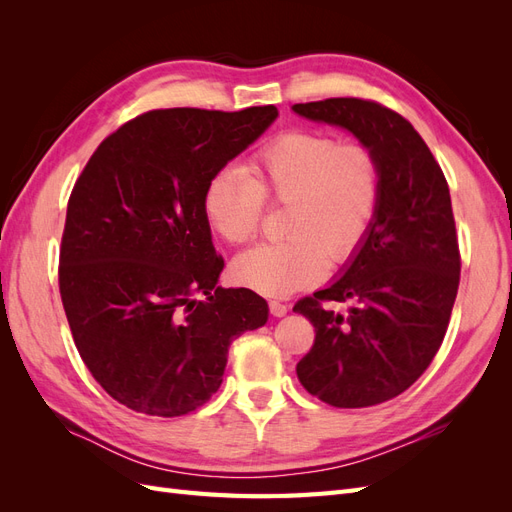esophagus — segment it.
<instances>
[{
	"label": "esophagus",
	"instance_id": "1",
	"mask_svg": "<svg viewBox=\"0 0 512 512\" xmlns=\"http://www.w3.org/2000/svg\"><path fill=\"white\" fill-rule=\"evenodd\" d=\"M269 309H271V314H273L275 318H282V316H286V312H288V305L282 303V301H269Z\"/></svg>",
	"mask_w": 512,
	"mask_h": 512
}]
</instances>
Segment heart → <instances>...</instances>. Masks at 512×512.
<instances>
[{"label":"heart","mask_w":512,"mask_h":512,"mask_svg":"<svg viewBox=\"0 0 512 512\" xmlns=\"http://www.w3.org/2000/svg\"><path fill=\"white\" fill-rule=\"evenodd\" d=\"M211 175L203 211L230 245L252 241L265 203L288 207L280 243H267L232 262V277L267 297H286L316 284L327 265H344L369 237L382 200V164L363 143H339L314 130L273 136L247 162Z\"/></svg>","instance_id":"1"}]
</instances>
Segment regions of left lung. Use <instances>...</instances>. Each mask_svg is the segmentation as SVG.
Returning a JSON list of instances; mask_svg holds the SVG:
<instances>
[{"label":"left lung","mask_w":512,"mask_h":512,"mask_svg":"<svg viewBox=\"0 0 512 512\" xmlns=\"http://www.w3.org/2000/svg\"><path fill=\"white\" fill-rule=\"evenodd\" d=\"M292 111L350 130L382 164L378 218L361 250L333 286L292 307L316 331L297 363L305 391L335 408L376 406L423 376L446 335L461 271L451 192L421 134L391 108L329 98Z\"/></svg>","instance_id":"8db88e82"}]
</instances>
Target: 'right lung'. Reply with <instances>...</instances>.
Wrapping results in <instances>:
<instances>
[{
  "mask_svg": "<svg viewBox=\"0 0 512 512\" xmlns=\"http://www.w3.org/2000/svg\"><path fill=\"white\" fill-rule=\"evenodd\" d=\"M277 108H158L108 134L76 179L59 247L72 339L102 389L149 416H183L220 389L228 346L269 318L250 288H220L203 211L211 175Z\"/></svg>",
  "mask_w": 512,
  "mask_h": 512,
  "instance_id": "1",
  "label": "right lung"
}]
</instances>
